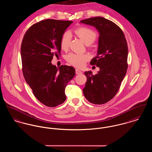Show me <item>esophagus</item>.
Masks as SVG:
<instances>
[{
    "label": "esophagus",
    "mask_w": 152,
    "mask_h": 152,
    "mask_svg": "<svg viewBox=\"0 0 152 152\" xmlns=\"http://www.w3.org/2000/svg\"><path fill=\"white\" fill-rule=\"evenodd\" d=\"M75 73H76V74L79 75V74H81L83 72L81 71H80L79 69H75Z\"/></svg>",
    "instance_id": "esophagus-1"
}]
</instances>
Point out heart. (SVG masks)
Returning <instances> with one entry per match:
<instances>
[{
	"instance_id": "obj_1",
	"label": "heart",
	"mask_w": 152,
	"mask_h": 152,
	"mask_svg": "<svg viewBox=\"0 0 152 152\" xmlns=\"http://www.w3.org/2000/svg\"><path fill=\"white\" fill-rule=\"evenodd\" d=\"M75 34L86 45H89L96 40V34L92 29L88 27H80L75 30ZM71 39V34L69 31L65 32L60 40V46L63 50H67L69 47ZM90 57L87 54H77L71 53L66 56V60L71 65L78 67H83Z\"/></svg>"
}]
</instances>
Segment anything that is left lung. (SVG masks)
<instances>
[{
    "label": "left lung",
    "mask_w": 152,
    "mask_h": 152,
    "mask_svg": "<svg viewBox=\"0 0 152 152\" xmlns=\"http://www.w3.org/2000/svg\"><path fill=\"white\" fill-rule=\"evenodd\" d=\"M80 22L95 27L99 32L97 55L90 64L100 71L95 75L85 72L87 81L83 93L89 102L104 104L117 94L126 73L127 42L122 29L110 20L96 17Z\"/></svg>",
    "instance_id": "1"
}]
</instances>
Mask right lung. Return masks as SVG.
<instances>
[{
	"instance_id": "obj_1",
	"label": "right lung",
	"mask_w": 152,
	"mask_h": 152,
	"mask_svg": "<svg viewBox=\"0 0 152 152\" xmlns=\"http://www.w3.org/2000/svg\"><path fill=\"white\" fill-rule=\"evenodd\" d=\"M72 21L46 19L28 29L21 46L22 70L36 98L48 107H56L66 99L65 88L75 74L67 66L52 65L60 54V40Z\"/></svg>"
}]
</instances>
